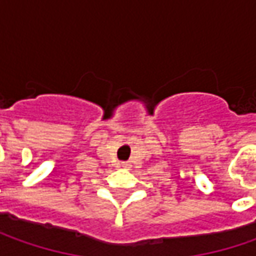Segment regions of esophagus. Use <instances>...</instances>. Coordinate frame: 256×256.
I'll return each mask as SVG.
<instances>
[{"label":"esophagus","instance_id":"1","mask_svg":"<svg viewBox=\"0 0 256 256\" xmlns=\"http://www.w3.org/2000/svg\"><path fill=\"white\" fill-rule=\"evenodd\" d=\"M121 165H122L124 168H128V166H130V162H122Z\"/></svg>","mask_w":256,"mask_h":256}]
</instances>
